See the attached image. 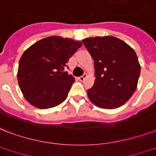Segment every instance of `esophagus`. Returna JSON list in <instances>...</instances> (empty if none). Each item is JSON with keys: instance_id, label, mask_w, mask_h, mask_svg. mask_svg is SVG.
<instances>
[{"instance_id": "34e87169", "label": "esophagus", "mask_w": 156, "mask_h": 156, "mask_svg": "<svg viewBox=\"0 0 156 156\" xmlns=\"http://www.w3.org/2000/svg\"><path fill=\"white\" fill-rule=\"evenodd\" d=\"M87 74H84V75L79 77V78H78V80L81 81V82H83V81L85 80V78H87Z\"/></svg>"}]
</instances>
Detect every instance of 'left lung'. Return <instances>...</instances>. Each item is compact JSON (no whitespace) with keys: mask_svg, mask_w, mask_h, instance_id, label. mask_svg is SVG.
Listing matches in <instances>:
<instances>
[{"mask_svg":"<svg viewBox=\"0 0 156 156\" xmlns=\"http://www.w3.org/2000/svg\"><path fill=\"white\" fill-rule=\"evenodd\" d=\"M83 45L94 63V84L87 90L91 102L104 109L121 107L135 93L140 64L135 50L113 36L87 37Z\"/></svg>","mask_w":156,"mask_h":156,"instance_id":"1","label":"left lung"}]
</instances>
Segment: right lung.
Returning a JSON list of instances; mask_svg holds the SVG:
<instances>
[{
  "label": "right lung",
  "instance_id": "add662e5",
  "mask_svg": "<svg viewBox=\"0 0 156 156\" xmlns=\"http://www.w3.org/2000/svg\"><path fill=\"white\" fill-rule=\"evenodd\" d=\"M82 45L74 39L51 36L24 52L19 61L17 80L28 102L37 108L48 109L67 98L74 78L63 70Z\"/></svg>",
  "mask_w": 156,
  "mask_h": 156
}]
</instances>
